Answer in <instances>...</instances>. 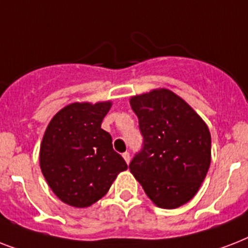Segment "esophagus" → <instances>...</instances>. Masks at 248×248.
Listing matches in <instances>:
<instances>
[{
    "mask_svg": "<svg viewBox=\"0 0 248 248\" xmlns=\"http://www.w3.org/2000/svg\"><path fill=\"white\" fill-rule=\"evenodd\" d=\"M122 157H124V159L128 165V163H130V161H131V155H130V153H128V152H124V155H122Z\"/></svg>",
    "mask_w": 248,
    "mask_h": 248,
    "instance_id": "obj_1",
    "label": "esophagus"
}]
</instances>
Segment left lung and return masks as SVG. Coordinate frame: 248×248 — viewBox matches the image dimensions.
Listing matches in <instances>:
<instances>
[{"label":"left lung","mask_w":248,"mask_h":248,"mask_svg":"<svg viewBox=\"0 0 248 248\" xmlns=\"http://www.w3.org/2000/svg\"><path fill=\"white\" fill-rule=\"evenodd\" d=\"M130 105L144 138L130 171L157 207H180L196 196L210 169L207 124L171 90L131 96Z\"/></svg>","instance_id":"obj_1"}]
</instances>
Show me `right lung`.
I'll use <instances>...</instances> for the list:
<instances>
[{"label": "right lung", "instance_id": "1", "mask_svg": "<svg viewBox=\"0 0 248 248\" xmlns=\"http://www.w3.org/2000/svg\"><path fill=\"white\" fill-rule=\"evenodd\" d=\"M112 101L72 103L52 117L40 147V166L48 186L64 203L85 208L108 193L127 170L113 151L101 122Z\"/></svg>", "mask_w": 248, "mask_h": 248}]
</instances>
